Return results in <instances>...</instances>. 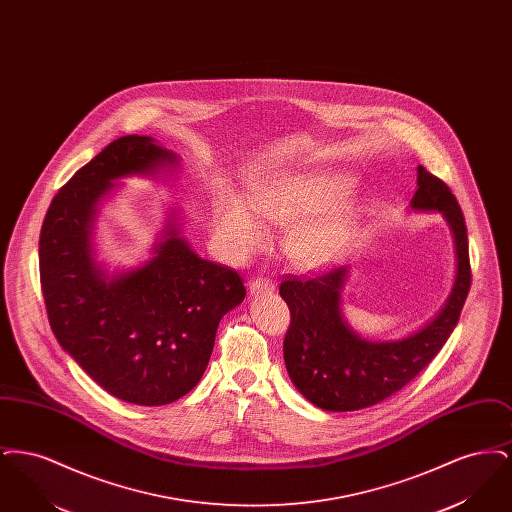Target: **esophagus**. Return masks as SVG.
Returning <instances> with one entry per match:
<instances>
[{
  "instance_id": "34e87169",
  "label": "esophagus",
  "mask_w": 512,
  "mask_h": 512,
  "mask_svg": "<svg viewBox=\"0 0 512 512\" xmlns=\"http://www.w3.org/2000/svg\"><path fill=\"white\" fill-rule=\"evenodd\" d=\"M249 292H251V295L272 293L274 292V282H272V280H268V278H263V276L253 278V280L249 282Z\"/></svg>"
}]
</instances>
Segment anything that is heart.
I'll use <instances>...</instances> for the list:
<instances>
[{"label": "heart", "instance_id": "b5f03b06", "mask_svg": "<svg viewBox=\"0 0 512 512\" xmlns=\"http://www.w3.org/2000/svg\"><path fill=\"white\" fill-rule=\"evenodd\" d=\"M351 180L338 172H280L251 184L242 195L222 192L213 211L220 244L236 255L253 253L265 244L268 222H292L318 213L345 194ZM351 226V207L340 203L315 218L301 220L288 236V253L299 267L330 265L340 257Z\"/></svg>", "mask_w": 512, "mask_h": 512}]
</instances>
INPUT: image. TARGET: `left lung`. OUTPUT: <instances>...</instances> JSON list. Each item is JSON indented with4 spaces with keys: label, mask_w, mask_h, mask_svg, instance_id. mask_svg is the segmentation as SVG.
<instances>
[{
    "label": "left lung",
    "mask_w": 512,
    "mask_h": 512,
    "mask_svg": "<svg viewBox=\"0 0 512 512\" xmlns=\"http://www.w3.org/2000/svg\"><path fill=\"white\" fill-rule=\"evenodd\" d=\"M416 184L411 209L441 213L453 232L457 253L453 290L438 315L420 330L390 341L366 340L357 334L341 313L349 267L280 284L292 315L284 338L288 374L299 393L324 411H359L405 388L438 355L459 322L472 282L463 211L449 186L424 167H418Z\"/></svg>",
    "instance_id": "1"
}]
</instances>
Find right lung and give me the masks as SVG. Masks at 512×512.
<instances>
[{
    "label": "right lung",
    "instance_id": "add662e5",
    "mask_svg": "<svg viewBox=\"0 0 512 512\" xmlns=\"http://www.w3.org/2000/svg\"><path fill=\"white\" fill-rule=\"evenodd\" d=\"M178 155L149 136H122L74 172L40 232V282L61 347L126 403L169 405L195 388L220 318L245 297L240 274L201 259L180 236L178 211L140 267L109 274L92 242L101 199L124 176L172 172Z\"/></svg>",
    "mask_w": 512,
    "mask_h": 512
}]
</instances>
